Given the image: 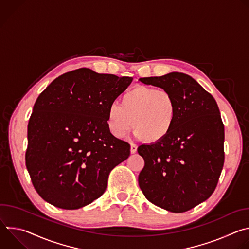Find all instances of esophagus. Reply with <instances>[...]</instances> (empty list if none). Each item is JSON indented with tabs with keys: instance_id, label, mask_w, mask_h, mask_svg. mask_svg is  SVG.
<instances>
[{
	"instance_id": "34e87169",
	"label": "esophagus",
	"mask_w": 249,
	"mask_h": 249,
	"mask_svg": "<svg viewBox=\"0 0 249 249\" xmlns=\"http://www.w3.org/2000/svg\"><path fill=\"white\" fill-rule=\"evenodd\" d=\"M137 149H138V147H137L135 144H131V146H130V152H131V154H135V153L137 152Z\"/></svg>"
}]
</instances>
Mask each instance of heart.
<instances>
[{
    "label": "heart",
    "mask_w": 249,
    "mask_h": 249,
    "mask_svg": "<svg viewBox=\"0 0 249 249\" xmlns=\"http://www.w3.org/2000/svg\"><path fill=\"white\" fill-rule=\"evenodd\" d=\"M177 118V103L167 90L138 86L125 92L119 103H111L106 124L115 138H123L133 127L134 135L158 143L172 130Z\"/></svg>",
    "instance_id": "obj_1"
}]
</instances>
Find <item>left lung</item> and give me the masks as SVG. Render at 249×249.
<instances>
[{
    "instance_id": "1",
    "label": "left lung",
    "mask_w": 249,
    "mask_h": 249,
    "mask_svg": "<svg viewBox=\"0 0 249 249\" xmlns=\"http://www.w3.org/2000/svg\"><path fill=\"white\" fill-rule=\"evenodd\" d=\"M139 81L169 91L177 103L170 133L158 143L138 148L145 160L139 186L156 206L172 213L186 212L215 191L224 166L225 128L218 104L183 73Z\"/></svg>"
}]
</instances>
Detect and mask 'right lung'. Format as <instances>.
<instances>
[{"instance_id": "1", "label": "right lung", "mask_w": 249, "mask_h": 249, "mask_svg": "<svg viewBox=\"0 0 249 249\" xmlns=\"http://www.w3.org/2000/svg\"><path fill=\"white\" fill-rule=\"evenodd\" d=\"M132 81L81 68L40 93L27 126L25 164L43 200L76 210L104 193L110 171L130 156V145L109 132L106 113Z\"/></svg>"}]
</instances>
